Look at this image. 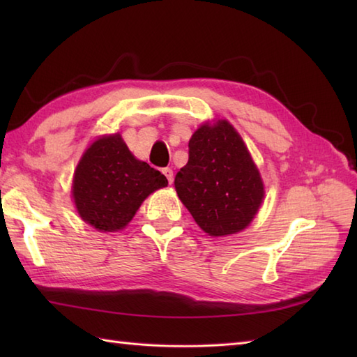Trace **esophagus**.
<instances>
[{"instance_id":"esophagus-1","label":"esophagus","mask_w":357,"mask_h":357,"mask_svg":"<svg viewBox=\"0 0 357 357\" xmlns=\"http://www.w3.org/2000/svg\"><path fill=\"white\" fill-rule=\"evenodd\" d=\"M162 173L165 174V178L169 179V184L173 183V170L170 169V167H165V169H162Z\"/></svg>"}]
</instances>
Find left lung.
I'll use <instances>...</instances> for the list:
<instances>
[{
  "label": "left lung",
  "mask_w": 357,
  "mask_h": 357,
  "mask_svg": "<svg viewBox=\"0 0 357 357\" xmlns=\"http://www.w3.org/2000/svg\"><path fill=\"white\" fill-rule=\"evenodd\" d=\"M179 199L210 236L233 234L252 222L264 199L259 170L227 121L204 124L188 142V162L174 176Z\"/></svg>",
  "instance_id": "left-lung-1"
}]
</instances>
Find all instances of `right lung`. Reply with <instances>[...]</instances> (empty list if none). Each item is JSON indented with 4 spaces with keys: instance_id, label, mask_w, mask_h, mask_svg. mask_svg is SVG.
<instances>
[{
    "instance_id": "add662e5",
    "label": "right lung",
    "mask_w": 357,
    "mask_h": 357,
    "mask_svg": "<svg viewBox=\"0 0 357 357\" xmlns=\"http://www.w3.org/2000/svg\"><path fill=\"white\" fill-rule=\"evenodd\" d=\"M169 184L164 174L138 161L119 135L90 146L73 174L79 216L100 231H116L132 221L142 201Z\"/></svg>"
}]
</instances>
